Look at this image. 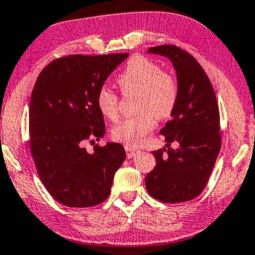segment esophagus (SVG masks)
Wrapping results in <instances>:
<instances>
[{
    "label": "esophagus",
    "instance_id": "1",
    "mask_svg": "<svg viewBox=\"0 0 255 255\" xmlns=\"http://www.w3.org/2000/svg\"><path fill=\"white\" fill-rule=\"evenodd\" d=\"M125 149H126V151H127L128 159H130V157H133V156H136L137 154L140 153V149H137V148H134L131 146H128V144H126Z\"/></svg>",
    "mask_w": 255,
    "mask_h": 255
}]
</instances>
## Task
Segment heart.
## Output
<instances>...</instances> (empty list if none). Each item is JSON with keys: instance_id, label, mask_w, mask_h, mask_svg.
I'll use <instances>...</instances> for the list:
<instances>
[{"instance_id": "b5f03b06", "label": "heart", "mask_w": 255, "mask_h": 255, "mask_svg": "<svg viewBox=\"0 0 255 255\" xmlns=\"http://www.w3.org/2000/svg\"><path fill=\"white\" fill-rule=\"evenodd\" d=\"M124 93H137V111L133 118L122 120L113 128L112 135L119 142L137 146L153 130L157 119H167L173 114L179 100V83L153 61L135 56L118 77ZM96 106L102 115L115 121L119 118V96L107 86L96 93Z\"/></svg>"}]
</instances>
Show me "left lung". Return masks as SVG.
<instances>
[{"mask_svg": "<svg viewBox=\"0 0 255 255\" xmlns=\"http://www.w3.org/2000/svg\"><path fill=\"white\" fill-rule=\"evenodd\" d=\"M147 53L172 62L179 100L172 119L160 130L167 148L153 151L156 166L146 175V188L161 202H185L204 191L220 150L217 98L207 74L191 54L170 44L151 47ZM175 140L179 147L174 150L169 144Z\"/></svg>", "mask_w": 255, "mask_h": 255, "instance_id": "1", "label": "left lung"}]
</instances>
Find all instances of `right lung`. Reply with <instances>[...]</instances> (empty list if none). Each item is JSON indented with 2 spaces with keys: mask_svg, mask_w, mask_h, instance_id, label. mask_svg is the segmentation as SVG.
Returning <instances> with one entry per match:
<instances>
[{
  "mask_svg": "<svg viewBox=\"0 0 255 255\" xmlns=\"http://www.w3.org/2000/svg\"><path fill=\"white\" fill-rule=\"evenodd\" d=\"M127 57V53L64 56L37 77L29 107L30 149L42 183L64 206L85 208L104 202L126 159L120 143L95 146L93 153L82 144L104 137L96 93Z\"/></svg>",
  "mask_w": 255,
  "mask_h": 255,
  "instance_id": "1",
  "label": "right lung"
}]
</instances>
